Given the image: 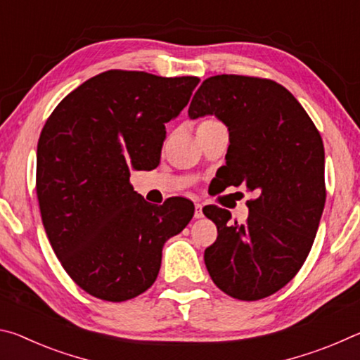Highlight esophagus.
<instances>
[{"instance_id": "esophagus-1", "label": "esophagus", "mask_w": 360, "mask_h": 360, "mask_svg": "<svg viewBox=\"0 0 360 360\" xmlns=\"http://www.w3.org/2000/svg\"><path fill=\"white\" fill-rule=\"evenodd\" d=\"M203 206L200 205V203H195V219H202L203 217Z\"/></svg>"}]
</instances>
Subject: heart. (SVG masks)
<instances>
[{"mask_svg":"<svg viewBox=\"0 0 360 360\" xmlns=\"http://www.w3.org/2000/svg\"><path fill=\"white\" fill-rule=\"evenodd\" d=\"M206 122H212V120H206Z\"/></svg>","mask_w":360,"mask_h":360,"instance_id":"1","label":"heart"}]
</instances>
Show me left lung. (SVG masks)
I'll list each match as a JSON object with an SVG mask.
<instances>
[{
  "label": "left lung",
  "instance_id": "left-lung-1",
  "mask_svg": "<svg viewBox=\"0 0 360 360\" xmlns=\"http://www.w3.org/2000/svg\"><path fill=\"white\" fill-rule=\"evenodd\" d=\"M214 114L229 127L230 146L219 174L243 186L245 224L210 205L205 216L217 240L205 249L212 281L238 300H260L294 278L311 251L326 205L324 144L303 106L270 79L219 75L195 92L191 119Z\"/></svg>",
  "mask_w": 360,
  "mask_h": 360
}]
</instances>
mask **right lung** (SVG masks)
<instances>
[{"label": "right lung", "mask_w": 360, "mask_h": 360, "mask_svg": "<svg viewBox=\"0 0 360 360\" xmlns=\"http://www.w3.org/2000/svg\"><path fill=\"white\" fill-rule=\"evenodd\" d=\"M195 76L109 70L58 103L38 141L42 225L70 278L87 294L125 302L157 279L165 241L191 222L193 203L146 202L131 169L158 165L165 124L187 106Z\"/></svg>", "instance_id": "add662e5"}]
</instances>
